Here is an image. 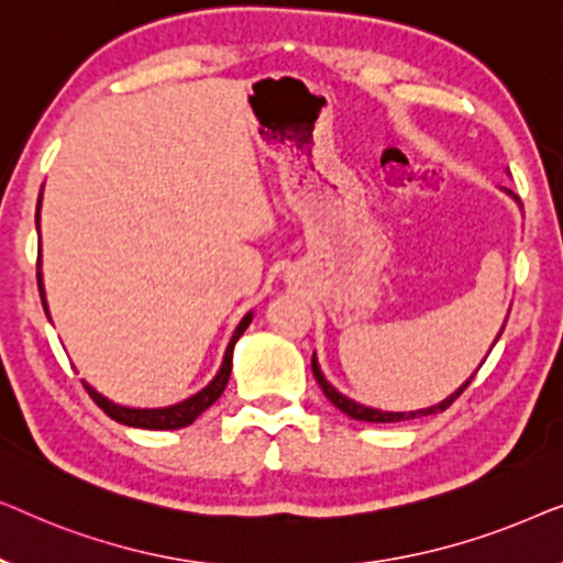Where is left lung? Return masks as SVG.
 I'll return each instance as SVG.
<instances>
[{
  "instance_id": "8db88e82",
  "label": "left lung",
  "mask_w": 563,
  "mask_h": 563,
  "mask_svg": "<svg viewBox=\"0 0 563 563\" xmlns=\"http://www.w3.org/2000/svg\"><path fill=\"white\" fill-rule=\"evenodd\" d=\"M505 195H510L515 202L520 205V199L512 195L510 189H503ZM507 322V320H505ZM503 330H505V325H503ZM503 330H499L497 333V338H495V343L499 341V335H503ZM495 343H492V349H495ZM489 349V351H492ZM484 364V361H482ZM312 374H314V379H318V384L322 387V391H325V397L330 399V402H333L338 410L341 412H345L349 415V418H353V420H364V422H399V420H415V418H426V415H438V412H443L445 407H451L453 405V399H456L461 391H464L468 384H472V379H474V374L468 376V379L461 384V387L453 391V395H449L443 399V402H438V405H430V407H422V410H410V412H389V410H376V407H366V405H361V402H356V399H351V397H345L343 391H338L333 384H330L328 379H325V374H322V368H320V364H318V353H312Z\"/></svg>"
}]
</instances>
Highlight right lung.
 <instances>
[{"label": "right lung", "instance_id": "add662e5", "mask_svg": "<svg viewBox=\"0 0 563 563\" xmlns=\"http://www.w3.org/2000/svg\"><path fill=\"white\" fill-rule=\"evenodd\" d=\"M43 199V195H41ZM41 199H37V214H35V225L41 228ZM37 287H41V299H43V307L45 312H48V302H45V287H43V272H41V261H37ZM253 320V312H245V318L238 322L233 338H230L228 349H225V356H222V364L218 368V374L212 376V382L207 384L205 389H199L197 395H191L187 399H181V402L176 405H168V407H125V405H118L112 402V399H107L104 395H99V391L91 387V384L84 382V387L91 395V399L102 407V410L110 415L112 420L122 422V426H130V428H143V430H176V428H187L195 422L199 415H202L207 407L218 402V397L225 391L228 387V379H230V372H233V349L238 343V338L245 333V328L251 325Z\"/></svg>", "mask_w": 563, "mask_h": 563}]
</instances>
